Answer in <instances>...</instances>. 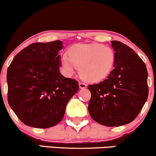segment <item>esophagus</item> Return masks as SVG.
<instances>
[{
	"label": "esophagus",
	"mask_w": 156,
	"mask_h": 156,
	"mask_svg": "<svg viewBox=\"0 0 156 156\" xmlns=\"http://www.w3.org/2000/svg\"><path fill=\"white\" fill-rule=\"evenodd\" d=\"M79 88L80 89H85L87 88V84L82 83V82H80L79 83Z\"/></svg>",
	"instance_id": "34e87169"
}]
</instances>
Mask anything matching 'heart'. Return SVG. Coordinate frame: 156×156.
<instances>
[{"mask_svg": "<svg viewBox=\"0 0 156 156\" xmlns=\"http://www.w3.org/2000/svg\"><path fill=\"white\" fill-rule=\"evenodd\" d=\"M115 53L111 48L101 44H77L68 51L61 60L62 69L68 76L74 74L79 68L83 79L98 82L105 79L114 69Z\"/></svg>", "mask_w": 156, "mask_h": 156, "instance_id": "1", "label": "heart"}]
</instances>
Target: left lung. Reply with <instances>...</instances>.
Here are the masks:
<instances>
[{"label": "left lung", "mask_w": 156, "mask_h": 156, "mask_svg": "<svg viewBox=\"0 0 156 156\" xmlns=\"http://www.w3.org/2000/svg\"><path fill=\"white\" fill-rule=\"evenodd\" d=\"M115 51L112 73L101 83L88 86L91 117L105 126L117 127L131 122L148 97L146 65L132 48L119 41H111Z\"/></svg>", "instance_id": "left-lung-1"}]
</instances>
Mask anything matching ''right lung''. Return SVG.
Listing matches in <instances>:
<instances>
[{
  "label": "right lung",
  "mask_w": 156,
  "mask_h": 156,
  "mask_svg": "<svg viewBox=\"0 0 156 156\" xmlns=\"http://www.w3.org/2000/svg\"><path fill=\"white\" fill-rule=\"evenodd\" d=\"M63 42H36L15 55L7 70L8 102L28 126L48 128L63 119L78 83L60 73Z\"/></svg>",
  "instance_id": "obj_1"
}]
</instances>
